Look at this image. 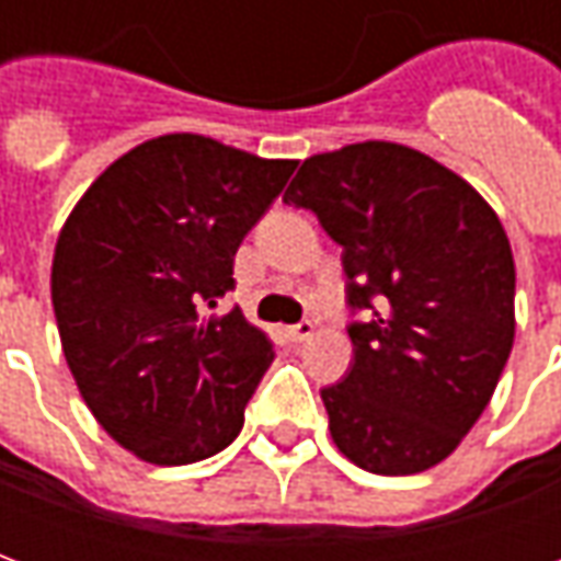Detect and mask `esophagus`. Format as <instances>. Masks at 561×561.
Listing matches in <instances>:
<instances>
[{"label":"esophagus","instance_id":"1","mask_svg":"<svg viewBox=\"0 0 561 561\" xmlns=\"http://www.w3.org/2000/svg\"><path fill=\"white\" fill-rule=\"evenodd\" d=\"M316 333V328H312V321H300V324H291L288 328V340L291 342H306L309 336Z\"/></svg>","mask_w":561,"mask_h":561}]
</instances>
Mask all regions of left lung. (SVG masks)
<instances>
[{"label":"left lung","instance_id":"left-lung-1","mask_svg":"<svg viewBox=\"0 0 561 561\" xmlns=\"http://www.w3.org/2000/svg\"><path fill=\"white\" fill-rule=\"evenodd\" d=\"M342 245L354 360L321 390L330 435L373 474L450 457L514 345V255L493 207L417 149L366 140L300 164L282 197Z\"/></svg>","mask_w":561,"mask_h":561}]
</instances>
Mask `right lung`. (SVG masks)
<instances>
[{
	"label": "right lung",
	"instance_id": "add662e5",
	"mask_svg": "<svg viewBox=\"0 0 561 561\" xmlns=\"http://www.w3.org/2000/svg\"><path fill=\"white\" fill-rule=\"evenodd\" d=\"M294 168L161 135L119 156L62 225L50 297L68 369L104 433L144 462L188 466L243 430L273 342L240 309H207Z\"/></svg>",
	"mask_w": 561,
	"mask_h": 561
}]
</instances>
